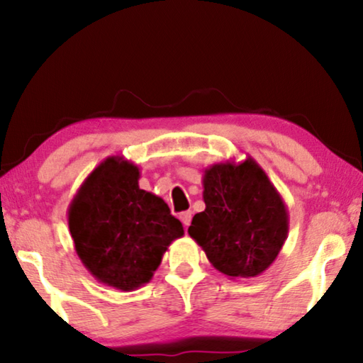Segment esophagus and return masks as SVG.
Listing matches in <instances>:
<instances>
[{
  "instance_id": "34e87169",
  "label": "esophagus",
  "mask_w": 363,
  "mask_h": 363,
  "mask_svg": "<svg viewBox=\"0 0 363 363\" xmlns=\"http://www.w3.org/2000/svg\"><path fill=\"white\" fill-rule=\"evenodd\" d=\"M191 216H193L191 211H183V213H180V220H182V223H183V226H185V228L190 226Z\"/></svg>"
}]
</instances>
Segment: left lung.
<instances>
[{
    "label": "left lung",
    "instance_id": "left-lung-1",
    "mask_svg": "<svg viewBox=\"0 0 363 363\" xmlns=\"http://www.w3.org/2000/svg\"><path fill=\"white\" fill-rule=\"evenodd\" d=\"M203 201L188 235L223 274L256 277L269 267L289 233L281 193L252 157L205 168Z\"/></svg>",
    "mask_w": 363,
    "mask_h": 363
}]
</instances>
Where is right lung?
I'll return each mask as SVG.
<instances>
[{
  "instance_id": "1",
  "label": "right lung",
  "mask_w": 363,
  "mask_h": 363,
  "mask_svg": "<svg viewBox=\"0 0 363 363\" xmlns=\"http://www.w3.org/2000/svg\"><path fill=\"white\" fill-rule=\"evenodd\" d=\"M138 178L135 163L107 157L67 208L79 259L99 282L125 292L150 282L168 246L183 236L167 203L142 190Z\"/></svg>"
}]
</instances>
